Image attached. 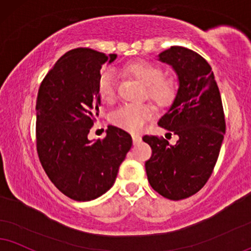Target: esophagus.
<instances>
[{"mask_svg":"<svg viewBox=\"0 0 251 251\" xmlns=\"http://www.w3.org/2000/svg\"><path fill=\"white\" fill-rule=\"evenodd\" d=\"M131 137H132V142H134V143L136 144V143H138V142H141V140H142V137H141V135H138V134H131Z\"/></svg>","mask_w":251,"mask_h":251,"instance_id":"obj_1","label":"esophagus"}]
</instances>
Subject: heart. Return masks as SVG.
Returning a JSON list of instances; mask_svg holds the SVG:
<instances>
[{"label": "heart", "instance_id": "b5f03b06", "mask_svg": "<svg viewBox=\"0 0 251 251\" xmlns=\"http://www.w3.org/2000/svg\"><path fill=\"white\" fill-rule=\"evenodd\" d=\"M125 73L145 86V95L157 106H169L177 94L175 80L163 76L162 66L153 61L138 59L125 66ZM99 95L101 100L111 103L116 98V83L111 72H103L99 80ZM153 109L149 103H126L114 111L110 121L114 126L128 131H138L145 121L152 116Z\"/></svg>", "mask_w": 251, "mask_h": 251}]
</instances>
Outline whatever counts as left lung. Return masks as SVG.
<instances>
[{
	"instance_id": "1",
	"label": "left lung",
	"mask_w": 251,
	"mask_h": 251,
	"mask_svg": "<svg viewBox=\"0 0 251 251\" xmlns=\"http://www.w3.org/2000/svg\"><path fill=\"white\" fill-rule=\"evenodd\" d=\"M158 58L171 65L179 80L175 101L158 125L179 140L171 145L145 135L143 141L152 150L145 171L160 196L181 200L199 192L211 177L226 132L225 113L212 67L200 54L171 46Z\"/></svg>"
}]
</instances>
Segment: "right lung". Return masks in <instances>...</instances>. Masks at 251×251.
Masks as SVG:
<instances>
[{"label": "right lung", "instance_id": "right-lung-1", "mask_svg": "<svg viewBox=\"0 0 251 251\" xmlns=\"http://www.w3.org/2000/svg\"><path fill=\"white\" fill-rule=\"evenodd\" d=\"M116 54L87 48L66 52L40 83L36 102V143L43 169L54 186L76 201L104 194L130 150L128 132L109 126L103 140L89 141L101 99L100 70Z\"/></svg>", "mask_w": 251, "mask_h": 251}]
</instances>
